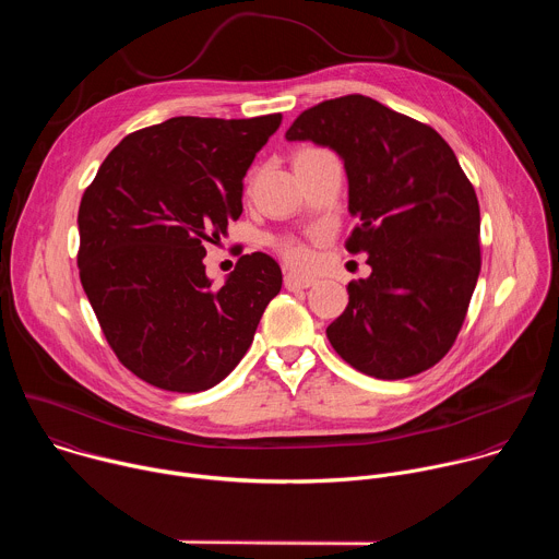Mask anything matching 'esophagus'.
<instances>
[{"label": "esophagus", "instance_id": "obj_1", "mask_svg": "<svg viewBox=\"0 0 559 559\" xmlns=\"http://www.w3.org/2000/svg\"><path fill=\"white\" fill-rule=\"evenodd\" d=\"M313 285V278L311 276H302V274H296V272H287L285 274V287L296 292V289H307Z\"/></svg>", "mask_w": 559, "mask_h": 559}]
</instances>
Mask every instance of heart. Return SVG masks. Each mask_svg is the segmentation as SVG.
Returning a JSON list of instances; mask_svg holds the SVG:
<instances>
[{
    "instance_id": "b5f03b06",
    "label": "heart",
    "mask_w": 559,
    "mask_h": 559,
    "mask_svg": "<svg viewBox=\"0 0 559 559\" xmlns=\"http://www.w3.org/2000/svg\"><path fill=\"white\" fill-rule=\"evenodd\" d=\"M283 252H285L287 261H292L296 265H305L309 261V252L300 243H285Z\"/></svg>"
}]
</instances>
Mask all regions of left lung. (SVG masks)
I'll return each mask as SVG.
<instances>
[{"mask_svg": "<svg viewBox=\"0 0 559 559\" xmlns=\"http://www.w3.org/2000/svg\"><path fill=\"white\" fill-rule=\"evenodd\" d=\"M287 141L334 150L345 164L347 238L371 274L347 285L328 328L358 371L401 380L433 367L453 345L480 274V205L449 143L429 126L347 95L298 115Z\"/></svg>", "mask_w": 559, "mask_h": 559, "instance_id": "1", "label": "left lung"}]
</instances>
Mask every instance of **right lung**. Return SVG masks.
Segmentation results:
<instances>
[{
  "mask_svg": "<svg viewBox=\"0 0 559 559\" xmlns=\"http://www.w3.org/2000/svg\"><path fill=\"white\" fill-rule=\"evenodd\" d=\"M281 115L173 117L128 134L79 205V276L117 358L152 386L197 393L246 356L278 263L238 259L221 287L205 243L243 212V179Z\"/></svg>",
  "mask_w": 559,
  "mask_h": 559,
  "instance_id": "obj_1",
  "label": "right lung"
}]
</instances>
